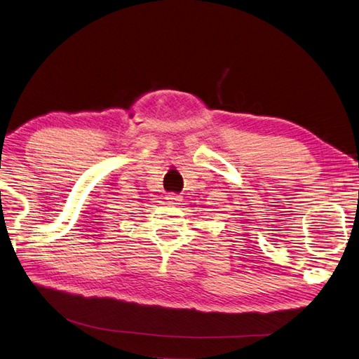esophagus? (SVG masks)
<instances>
[{"instance_id": "1", "label": "esophagus", "mask_w": 359, "mask_h": 359, "mask_svg": "<svg viewBox=\"0 0 359 359\" xmlns=\"http://www.w3.org/2000/svg\"><path fill=\"white\" fill-rule=\"evenodd\" d=\"M166 201L172 205H178L181 202V196H178V194H175V193H169V194H166Z\"/></svg>"}]
</instances>
